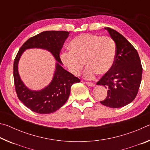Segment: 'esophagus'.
<instances>
[{
	"label": "esophagus",
	"mask_w": 150,
	"mask_h": 150,
	"mask_svg": "<svg viewBox=\"0 0 150 150\" xmlns=\"http://www.w3.org/2000/svg\"><path fill=\"white\" fill-rule=\"evenodd\" d=\"M86 84H87V85L89 86V87H94V86L95 85V83H91V82H85Z\"/></svg>",
	"instance_id": "obj_1"
}]
</instances>
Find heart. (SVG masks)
<instances>
[{
  "mask_svg": "<svg viewBox=\"0 0 150 150\" xmlns=\"http://www.w3.org/2000/svg\"><path fill=\"white\" fill-rule=\"evenodd\" d=\"M69 52H63L60 59L72 75L77 76L86 66L85 77L92 79L96 74L108 73L115 63L116 47L109 36L100 37L83 34L73 38L69 44Z\"/></svg>",
  "mask_w": 150,
  "mask_h": 150,
  "instance_id": "heart-1",
  "label": "heart"
}]
</instances>
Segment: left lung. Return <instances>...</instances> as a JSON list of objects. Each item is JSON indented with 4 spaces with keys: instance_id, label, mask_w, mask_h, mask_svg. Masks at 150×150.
Listing matches in <instances>:
<instances>
[{
    "instance_id": "left-lung-1",
    "label": "left lung",
    "mask_w": 150,
    "mask_h": 150,
    "mask_svg": "<svg viewBox=\"0 0 150 150\" xmlns=\"http://www.w3.org/2000/svg\"><path fill=\"white\" fill-rule=\"evenodd\" d=\"M105 28L115 42L116 54L112 67L96 83L108 89L107 96L100 103L110 108H120L136 98L142 81V66L133 45L116 30Z\"/></svg>"
}]
</instances>
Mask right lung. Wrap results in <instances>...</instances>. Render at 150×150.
<instances>
[{
	"instance_id": "obj_1",
	"label": "right lung",
	"mask_w": 150,
	"mask_h": 150,
	"mask_svg": "<svg viewBox=\"0 0 150 150\" xmlns=\"http://www.w3.org/2000/svg\"><path fill=\"white\" fill-rule=\"evenodd\" d=\"M69 34L66 31H45L30 38L18 52L14 62L15 89L20 100L32 111L39 114L54 112L64 105L69 98L71 87L80 79L62 67L59 54L65 40ZM42 48L52 53L58 62L52 82L47 87L39 91L28 90L20 79L17 71L19 57L26 49Z\"/></svg>"
}]
</instances>
